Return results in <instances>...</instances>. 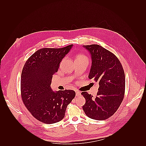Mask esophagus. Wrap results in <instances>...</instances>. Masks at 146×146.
I'll list each match as a JSON object with an SVG mask.
<instances>
[{"instance_id":"34e87169","label":"esophagus","mask_w":146,"mask_h":146,"mask_svg":"<svg viewBox=\"0 0 146 146\" xmlns=\"http://www.w3.org/2000/svg\"><path fill=\"white\" fill-rule=\"evenodd\" d=\"M81 92H79V91H76V97H80V96H81Z\"/></svg>"}]
</instances>
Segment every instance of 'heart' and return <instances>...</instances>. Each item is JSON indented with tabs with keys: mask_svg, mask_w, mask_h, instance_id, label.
I'll return each mask as SVG.
<instances>
[{
	"mask_svg": "<svg viewBox=\"0 0 146 146\" xmlns=\"http://www.w3.org/2000/svg\"><path fill=\"white\" fill-rule=\"evenodd\" d=\"M86 58L84 55H82V54H80V55H78L76 57V58Z\"/></svg>",
	"mask_w": 146,
	"mask_h": 146,
	"instance_id": "1",
	"label": "heart"
}]
</instances>
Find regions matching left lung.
Masks as SVG:
<instances>
[{
  "instance_id": "1",
  "label": "left lung",
  "mask_w": 146,
  "mask_h": 146,
  "mask_svg": "<svg viewBox=\"0 0 146 146\" xmlns=\"http://www.w3.org/2000/svg\"><path fill=\"white\" fill-rule=\"evenodd\" d=\"M91 55L88 78L98 82L97 97L87 92L82 95L86 100L83 110L89 118L103 120L115 113L124 97L125 78L123 67L112 52L98 44L83 46Z\"/></svg>"
}]
</instances>
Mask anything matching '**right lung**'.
Segmentation results:
<instances>
[{"instance_id":"add662e5","label":"right lung","mask_w":146,"mask_h":146,"mask_svg":"<svg viewBox=\"0 0 146 146\" xmlns=\"http://www.w3.org/2000/svg\"><path fill=\"white\" fill-rule=\"evenodd\" d=\"M73 44L62 48H42L28 58L21 78L22 100L37 120L54 123L63 119L68 105L75 97L71 90L53 92L51 88L52 75Z\"/></svg>"}]
</instances>
